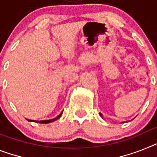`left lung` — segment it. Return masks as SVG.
I'll list each match as a JSON object with an SVG mask.
<instances>
[{
    "instance_id": "1",
    "label": "left lung",
    "mask_w": 157,
    "mask_h": 157,
    "mask_svg": "<svg viewBox=\"0 0 157 157\" xmlns=\"http://www.w3.org/2000/svg\"><path fill=\"white\" fill-rule=\"evenodd\" d=\"M99 114H100V116H101V117H102V118H103V115H102V114H101V113H99ZM126 122H128V121H126ZM121 123H124V122H121Z\"/></svg>"
}]
</instances>
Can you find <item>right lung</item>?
Here are the masks:
<instances>
[{
  "instance_id": "obj_1",
  "label": "right lung",
  "mask_w": 157,
  "mask_h": 157,
  "mask_svg": "<svg viewBox=\"0 0 157 157\" xmlns=\"http://www.w3.org/2000/svg\"><path fill=\"white\" fill-rule=\"evenodd\" d=\"M62 113L63 111L61 112V113H60L57 117L53 118V119L44 120V121H34V120H29V119H26V120H27L28 121H30V122H36V123H40V124H48V123H51V122H53V121H56V120H58L59 118L61 117V115H62Z\"/></svg>"
}]
</instances>
